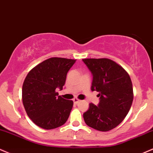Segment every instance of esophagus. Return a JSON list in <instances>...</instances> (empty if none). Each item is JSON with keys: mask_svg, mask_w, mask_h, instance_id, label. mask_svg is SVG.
Masks as SVG:
<instances>
[{"mask_svg": "<svg viewBox=\"0 0 153 153\" xmlns=\"http://www.w3.org/2000/svg\"><path fill=\"white\" fill-rule=\"evenodd\" d=\"M73 101H74V102L75 104H77V103H78V102H80L78 98H76H76L74 99V100H73Z\"/></svg>", "mask_w": 153, "mask_h": 153, "instance_id": "obj_1", "label": "esophagus"}]
</instances>
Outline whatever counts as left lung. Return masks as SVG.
<instances>
[{
	"label": "left lung",
	"instance_id": "obj_1",
	"mask_svg": "<svg viewBox=\"0 0 153 153\" xmlns=\"http://www.w3.org/2000/svg\"><path fill=\"white\" fill-rule=\"evenodd\" d=\"M83 62L92 74V91L99 92L97 105L90 103L83 114L86 124L108 131L120 124L133 102V87L129 75L121 66L108 58H85Z\"/></svg>",
	"mask_w": 153,
	"mask_h": 153
}]
</instances>
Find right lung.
Wrapping results in <instances>:
<instances>
[{"label":"right lung","mask_w":153,"mask_h":153,"mask_svg":"<svg viewBox=\"0 0 153 153\" xmlns=\"http://www.w3.org/2000/svg\"><path fill=\"white\" fill-rule=\"evenodd\" d=\"M76 60L51 58L32 68L22 86V102L27 116L37 126L53 129L62 126L69 117L73 101L58 96L68 70Z\"/></svg>","instance_id":"right-lung-1"}]
</instances>
